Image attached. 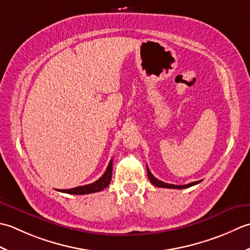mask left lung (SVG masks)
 <instances>
[{
	"mask_svg": "<svg viewBox=\"0 0 250 250\" xmlns=\"http://www.w3.org/2000/svg\"><path fill=\"white\" fill-rule=\"evenodd\" d=\"M146 171H147V177H149V180L151 181L152 185L157 187V188H167V189H186V188H190V187L195 186V185H197V183L201 182V181H194V182L188 183V185H185V186L170 185V183H166V182H163L159 179H156V178L151 174V171L147 167H146Z\"/></svg>",
	"mask_w": 250,
	"mask_h": 250,
	"instance_id": "8db88e82",
	"label": "left lung"
}]
</instances>
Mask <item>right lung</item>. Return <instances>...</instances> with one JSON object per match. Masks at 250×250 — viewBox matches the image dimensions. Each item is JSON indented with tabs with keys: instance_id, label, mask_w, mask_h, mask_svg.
I'll use <instances>...</instances> for the list:
<instances>
[{
	"instance_id": "add662e5",
	"label": "right lung",
	"mask_w": 250,
	"mask_h": 250,
	"mask_svg": "<svg viewBox=\"0 0 250 250\" xmlns=\"http://www.w3.org/2000/svg\"><path fill=\"white\" fill-rule=\"evenodd\" d=\"M111 178H112V160L110 161L108 167H106L104 174L97 181L90 183V185L76 187V188H73V189H68V190H59V191L63 193H68V194H75V195H83V194H89V193L100 192L110 185Z\"/></svg>"
}]
</instances>
